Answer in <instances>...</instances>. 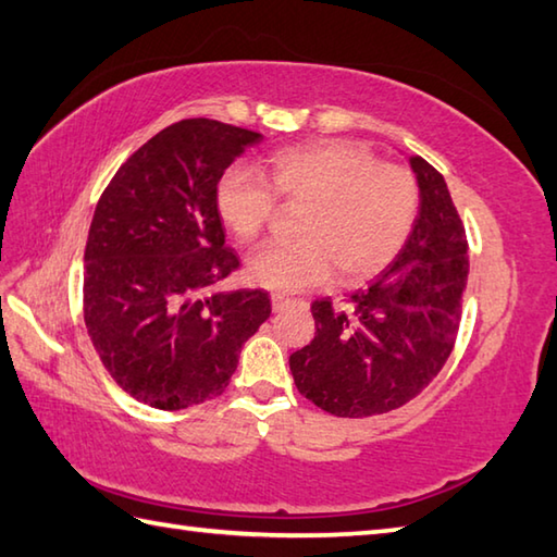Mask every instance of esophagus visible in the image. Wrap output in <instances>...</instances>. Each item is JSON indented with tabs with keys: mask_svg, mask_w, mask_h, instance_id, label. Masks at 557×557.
<instances>
[{
	"mask_svg": "<svg viewBox=\"0 0 557 557\" xmlns=\"http://www.w3.org/2000/svg\"><path fill=\"white\" fill-rule=\"evenodd\" d=\"M272 311L275 313H280V311H285L287 306H292V304H299V306H306V301H294V299H287V297H282V294H272Z\"/></svg>",
	"mask_w": 557,
	"mask_h": 557,
	"instance_id": "34e87169",
	"label": "esophagus"
}]
</instances>
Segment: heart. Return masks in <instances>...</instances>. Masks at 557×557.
<instances>
[{
	"mask_svg": "<svg viewBox=\"0 0 557 557\" xmlns=\"http://www.w3.org/2000/svg\"><path fill=\"white\" fill-rule=\"evenodd\" d=\"M271 186L268 187L267 184ZM280 196L304 206L299 242L268 244L248 258L246 277L275 294L359 282L393 263L419 212V184L407 168L377 162L357 140H318L275 152L265 180L230 168L215 184V212L234 239L251 242L275 215Z\"/></svg>",
	"mask_w": 557,
	"mask_h": 557,
	"instance_id": "b5f03b06",
	"label": "heart"
}]
</instances>
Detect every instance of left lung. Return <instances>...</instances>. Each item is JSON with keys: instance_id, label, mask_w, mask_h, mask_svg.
<instances>
[{"instance_id": "1", "label": "left lung", "mask_w": 557, "mask_h": 557, "mask_svg": "<svg viewBox=\"0 0 557 557\" xmlns=\"http://www.w3.org/2000/svg\"><path fill=\"white\" fill-rule=\"evenodd\" d=\"M419 215L409 239L345 309L313 301L315 337L294 351L297 389L335 417H373L417 397L441 373L461 318L469 258L467 234L447 184L423 158L409 160Z\"/></svg>"}]
</instances>
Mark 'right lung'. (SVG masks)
Listing matches in <instances>:
<instances>
[{
  "label": "right lung",
  "mask_w": 557,
  "mask_h": 557,
  "mask_svg": "<svg viewBox=\"0 0 557 557\" xmlns=\"http://www.w3.org/2000/svg\"><path fill=\"white\" fill-rule=\"evenodd\" d=\"M260 140L215 120L176 122L116 170L92 215L83 318L114 383L152 409L222 395L244 342L270 318L265 292H212L239 268L215 184Z\"/></svg>",
  "instance_id": "add662e5"
}]
</instances>
